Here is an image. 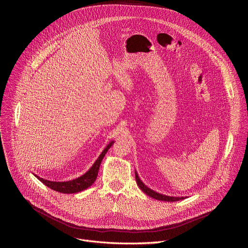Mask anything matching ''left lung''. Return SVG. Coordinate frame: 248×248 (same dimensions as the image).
<instances>
[{
	"label": "left lung",
	"instance_id": "1",
	"mask_svg": "<svg viewBox=\"0 0 248 248\" xmlns=\"http://www.w3.org/2000/svg\"><path fill=\"white\" fill-rule=\"evenodd\" d=\"M135 180H136V183L138 185V186L140 187V189L142 190L144 193H146L148 196L154 198V199H157V200H162V201H168V202H172V201H179L180 199H184V197H170V196H166V195H163V194H160V193H157L153 190H151L150 188H148L146 186H144V184L141 182L138 178V174L135 172Z\"/></svg>",
	"mask_w": 248,
	"mask_h": 248
}]
</instances>
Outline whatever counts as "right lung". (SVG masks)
<instances>
[{
    "mask_svg": "<svg viewBox=\"0 0 248 248\" xmlns=\"http://www.w3.org/2000/svg\"><path fill=\"white\" fill-rule=\"evenodd\" d=\"M113 141L108 144V146L104 149V151L101 153V155L98 157V159L96 160V162L94 163V165L91 167V169L84 173L83 175H81L80 178L69 181V182H63V183H58V182H50L44 179L39 178L37 176L38 180L43 183L45 186H47L48 187H50L53 190H56L58 192L61 193H77L79 192L81 190H84L86 188H88L89 186H91L94 182L96 181V178L98 175V170L100 168V164L102 162V159L104 158V156L107 153V151L109 150V148L113 145Z\"/></svg>",
    "mask_w": 248,
    "mask_h": 248,
    "instance_id": "obj_1",
    "label": "right lung"
}]
</instances>
